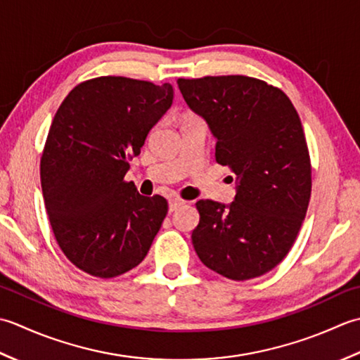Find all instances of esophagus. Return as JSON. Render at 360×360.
<instances>
[{
    "label": "esophagus",
    "instance_id": "34e87169",
    "mask_svg": "<svg viewBox=\"0 0 360 360\" xmlns=\"http://www.w3.org/2000/svg\"><path fill=\"white\" fill-rule=\"evenodd\" d=\"M185 203H186V202L179 199V197H172V199L169 200V211H175L177 208L183 207V205H185Z\"/></svg>",
    "mask_w": 360,
    "mask_h": 360
}]
</instances>
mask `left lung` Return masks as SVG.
I'll list each match as a JSON object with an SVG mask.
<instances>
[{
    "instance_id": "obj_1",
    "label": "left lung",
    "mask_w": 360,
    "mask_h": 360,
    "mask_svg": "<svg viewBox=\"0 0 360 360\" xmlns=\"http://www.w3.org/2000/svg\"><path fill=\"white\" fill-rule=\"evenodd\" d=\"M177 84L216 138V161L238 181L230 205L195 203L194 250L234 281L267 274L289 253L311 197V160L297 110L280 88L247 76Z\"/></svg>"
}]
</instances>
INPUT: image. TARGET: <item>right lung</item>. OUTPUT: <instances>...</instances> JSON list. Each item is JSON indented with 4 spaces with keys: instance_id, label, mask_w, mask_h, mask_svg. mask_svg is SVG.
Masks as SVG:
<instances>
[{
    "instance_id": "1",
    "label": "right lung",
    "mask_w": 360,
    "mask_h": 360,
    "mask_svg": "<svg viewBox=\"0 0 360 360\" xmlns=\"http://www.w3.org/2000/svg\"><path fill=\"white\" fill-rule=\"evenodd\" d=\"M172 99L171 84L105 76L79 84L58 107L40 161L41 193L58 247L84 272L113 278L148 255L167 202L141 195L124 175Z\"/></svg>"
}]
</instances>
